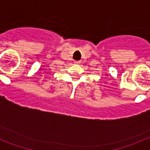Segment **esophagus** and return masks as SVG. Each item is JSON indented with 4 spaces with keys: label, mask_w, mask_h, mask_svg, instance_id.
<instances>
[{
    "label": "esophagus",
    "mask_w": 150,
    "mask_h": 150,
    "mask_svg": "<svg viewBox=\"0 0 150 150\" xmlns=\"http://www.w3.org/2000/svg\"><path fill=\"white\" fill-rule=\"evenodd\" d=\"M74 63H75V64H80V61H75V62H74Z\"/></svg>",
    "instance_id": "obj_1"
}]
</instances>
